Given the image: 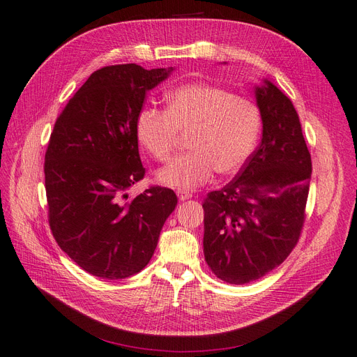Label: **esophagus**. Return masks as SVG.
I'll return each mask as SVG.
<instances>
[{
  "label": "esophagus",
  "mask_w": 357,
  "mask_h": 357,
  "mask_svg": "<svg viewBox=\"0 0 357 357\" xmlns=\"http://www.w3.org/2000/svg\"><path fill=\"white\" fill-rule=\"evenodd\" d=\"M177 196H178L180 201H186V199L192 198V192H189L186 189H178L177 190Z\"/></svg>",
  "instance_id": "34e87169"
}]
</instances>
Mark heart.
<instances>
[{
    "mask_svg": "<svg viewBox=\"0 0 357 357\" xmlns=\"http://www.w3.org/2000/svg\"><path fill=\"white\" fill-rule=\"evenodd\" d=\"M261 131L254 102L218 85L189 82L171 90L165 110L144 106L136 118V136L159 162L173 155L180 134H188L189 152L158 173L168 188L195 189L211 178L231 176L247 164Z\"/></svg>",
    "mask_w": 357,
    "mask_h": 357,
    "instance_id": "b5f03b06",
    "label": "heart"
}]
</instances>
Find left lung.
I'll list each match as a JSON object with an SVG mask.
<instances>
[{
  "instance_id": "8db88e82",
  "label": "left lung",
  "mask_w": 357,
  "mask_h": 357,
  "mask_svg": "<svg viewBox=\"0 0 357 357\" xmlns=\"http://www.w3.org/2000/svg\"><path fill=\"white\" fill-rule=\"evenodd\" d=\"M263 137L239 174L206 195L204 255L213 273L250 284L285 261L305 217L312 158L296 107L276 85L255 87Z\"/></svg>"
}]
</instances>
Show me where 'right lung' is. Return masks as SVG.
I'll list each match as a JSON object with an SVG mask.
<instances>
[{"mask_svg": "<svg viewBox=\"0 0 357 357\" xmlns=\"http://www.w3.org/2000/svg\"><path fill=\"white\" fill-rule=\"evenodd\" d=\"M173 70L102 68L56 119L44 164L48 223L61 251L93 276L118 280L143 270L177 205L168 188L127 195L144 177L137 114Z\"/></svg>", "mask_w": 357, "mask_h": 357, "instance_id": "right-lung-1", "label": "right lung"}]
</instances>
